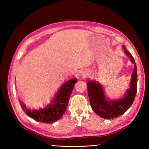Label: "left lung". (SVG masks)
<instances>
[{
	"instance_id": "1",
	"label": "left lung",
	"mask_w": 149,
	"mask_h": 149,
	"mask_svg": "<svg viewBox=\"0 0 149 149\" xmlns=\"http://www.w3.org/2000/svg\"><path fill=\"white\" fill-rule=\"evenodd\" d=\"M124 48V53L134 64L130 88L124 97L115 100L107 98L101 85L96 81H88L87 87L90 104L94 112L104 119H114L123 114L133 103L137 93V71L134 58L129 52Z\"/></svg>"
}]
</instances>
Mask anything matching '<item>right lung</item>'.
I'll return each instance as SVG.
<instances>
[{"label": "right lung", "mask_w": 149, "mask_h": 149, "mask_svg": "<svg viewBox=\"0 0 149 149\" xmlns=\"http://www.w3.org/2000/svg\"><path fill=\"white\" fill-rule=\"evenodd\" d=\"M76 82L77 79L73 78L61 85L51 101V103L43 109L31 111L19 100L22 109L26 115L40 123H52L57 121L65 113L68 104L70 94Z\"/></svg>", "instance_id": "1"}]
</instances>
